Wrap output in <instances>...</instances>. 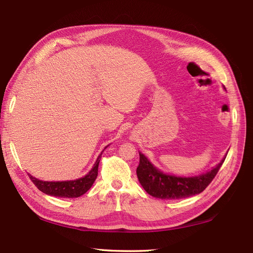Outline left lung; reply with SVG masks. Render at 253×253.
<instances>
[{
  "instance_id": "8db88e82",
  "label": "left lung",
  "mask_w": 253,
  "mask_h": 253,
  "mask_svg": "<svg viewBox=\"0 0 253 253\" xmlns=\"http://www.w3.org/2000/svg\"><path fill=\"white\" fill-rule=\"evenodd\" d=\"M224 158L220 163L206 173L198 176H175L166 174L153 165L150 160L139 152V165L136 169L137 178L141 187L148 194L161 200H179L200 194L206 189L217 175Z\"/></svg>"
}]
</instances>
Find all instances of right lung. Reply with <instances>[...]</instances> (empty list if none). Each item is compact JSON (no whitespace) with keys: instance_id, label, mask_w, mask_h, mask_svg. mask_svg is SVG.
<instances>
[{"instance_id":"1","label":"right lung","mask_w":253,"mask_h":253,"mask_svg":"<svg viewBox=\"0 0 253 253\" xmlns=\"http://www.w3.org/2000/svg\"><path fill=\"white\" fill-rule=\"evenodd\" d=\"M107 147L108 146L104 148V150H105ZM103 151L100 153V156L97 157L94 165L92 166V169H90L89 173L87 175H84V177L78 178V179L64 180V181H44V180L38 179V178H35L30 174H29V177L30 179L33 181L36 188L47 195L57 196V198H67V199L79 198V196H82L87 192V191L92 187V184L94 183L97 177V169H98V164H100V161H101Z\"/></svg>"}]
</instances>
